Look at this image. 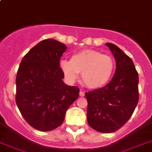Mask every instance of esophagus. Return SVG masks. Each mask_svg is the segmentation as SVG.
Instances as JSON below:
<instances>
[{
    "label": "esophagus",
    "mask_w": 152,
    "mask_h": 152,
    "mask_svg": "<svg viewBox=\"0 0 152 152\" xmlns=\"http://www.w3.org/2000/svg\"><path fill=\"white\" fill-rule=\"evenodd\" d=\"M80 95L81 97H83V96L85 95V93L83 92V91H80Z\"/></svg>",
    "instance_id": "obj_1"
}]
</instances>
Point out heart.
<instances>
[{
	"label": "heart",
	"mask_w": 152,
	"mask_h": 152,
	"mask_svg": "<svg viewBox=\"0 0 152 152\" xmlns=\"http://www.w3.org/2000/svg\"><path fill=\"white\" fill-rule=\"evenodd\" d=\"M60 69L69 82H74L81 72L83 83L90 89H99L108 83L114 69L109 55L94 50H83L74 53L70 61L61 60Z\"/></svg>",
	"instance_id": "b5f03b06"
}]
</instances>
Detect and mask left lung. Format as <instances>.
I'll use <instances>...</instances> for the list:
<instances>
[{
    "mask_svg": "<svg viewBox=\"0 0 152 152\" xmlns=\"http://www.w3.org/2000/svg\"><path fill=\"white\" fill-rule=\"evenodd\" d=\"M116 61V70L105 87L85 93L88 125L100 132L110 133L127 122L138 103L139 77L132 59L120 48L106 43Z\"/></svg>",
    "mask_w": 152,
    "mask_h": 152,
    "instance_id": "obj_1",
    "label": "left lung"
}]
</instances>
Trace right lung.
I'll list each match as a JSON object with an SVG mask.
<instances>
[{"label":"right lung","mask_w":152,"mask_h":152,"mask_svg":"<svg viewBox=\"0 0 152 152\" xmlns=\"http://www.w3.org/2000/svg\"><path fill=\"white\" fill-rule=\"evenodd\" d=\"M66 49L55 39L42 40L23 57L18 69L16 105L27 122L39 131L59 127L79 97L80 89L62 80L60 59Z\"/></svg>","instance_id":"obj_1"}]
</instances>
